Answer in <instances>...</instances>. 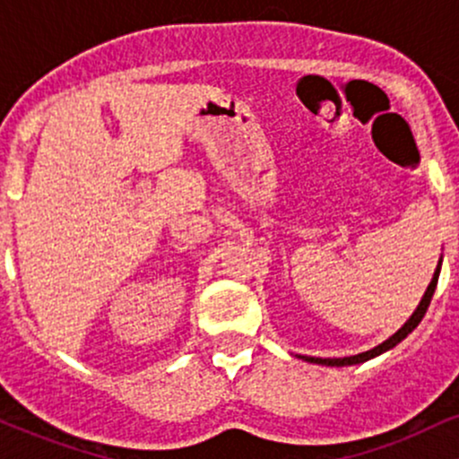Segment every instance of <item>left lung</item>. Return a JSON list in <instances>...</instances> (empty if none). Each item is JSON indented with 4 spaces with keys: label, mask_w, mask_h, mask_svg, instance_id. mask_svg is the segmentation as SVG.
<instances>
[{
    "label": "left lung",
    "mask_w": 459,
    "mask_h": 459,
    "mask_svg": "<svg viewBox=\"0 0 459 459\" xmlns=\"http://www.w3.org/2000/svg\"><path fill=\"white\" fill-rule=\"evenodd\" d=\"M440 265H442V259H438V265H436V272H434V276H431V282L428 284V289H425V293H423V298H420L419 307H416V308H414V313L410 315V319L405 321V324L402 325V328H399L397 332H394L393 336H388V339L384 341V343L376 345V347H373V350L362 351V354H356V356H345V358H313V356H299V358H302V360H307V362H313V365H325V367H351V365H360V362H367V360H371V358H376V356L384 354V351L393 350L394 345L402 343V341L405 339V336H408L410 332H412V330L416 328V325L420 324V319H423V317H425V313H428V307H429V302H431V296H434L436 284H438Z\"/></svg>",
    "instance_id": "obj_1"
}]
</instances>
